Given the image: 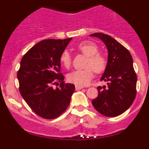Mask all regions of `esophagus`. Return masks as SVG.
<instances>
[{
    "label": "esophagus",
    "instance_id": "1",
    "mask_svg": "<svg viewBox=\"0 0 149 149\" xmlns=\"http://www.w3.org/2000/svg\"><path fill=\"white\" fill-rule=\"evenodd\" d=\"M84 88V86H78V85H76L75 86V89L76 90H79V89H81Z\"/></svg>",
    "mask_w": 149,
    "mask_h": 149
}]
</instances>
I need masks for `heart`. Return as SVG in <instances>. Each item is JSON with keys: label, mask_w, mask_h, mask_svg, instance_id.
<instances>
[{"label": "heart", "mask_w": 149, "mask_h": 149, "mask_svg": "<svg viewBox=\"0 0 149 149\" xmlns=\"http://www.w3.org/2000/svg\"><path fill=\"white\" fill-rule=\"evenodd\" d=\"M77 50L87 56L85 67L83 70H76L68 75L67 78L70 83L78 86H86L89 84L94 77L95 72L100 74L105 70L107 64V59L103 54L98 53V45L92 42H83L77 45ZM61 65L68 68L72 64V57L68 51H64L60 57Z\"/></svg>", "instance_id": "obj_1"}]
</instances>
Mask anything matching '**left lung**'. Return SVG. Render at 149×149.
<instances>
[{
    "label": "left lung",
    "mask_w": 149,
    "mask_h": 149,
    "mask_svg": "<svg viewBox=\"0 0 149 149\" xmlns=\"http://www.w3.org/2000/svg\"><path fill=\"white\" fill-rule=\"evenodd\" d=\"M103 41L108 50V60L101 81L107 87L98 86V97L92 101L93 107L105 116L121 115L130 107L136 95V74L128 50L109 35L91 34Z\"/></svg>",
    "instance_id": "obj_1"
}]
</instances>
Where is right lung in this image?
I'll return each mask as SVG.
<instances>
[{
  "label": "right lung",
  "mask_w": 149,
  "mask_h": 149,
  "mask_svg": "<svg viewBox=\"0 0 149 149\" xmlns=\"http://www.w3.org/2000/svg\"><path fill=\"white\" fill-rule=\"evenodd\" d=\"M72 39L41 41L21 60L17 74L19 92L31 110L43 119L60 116L74 91V85L65 84L60 72V55ZM57 82L60 87L54 90L52 85Z\"/></svg>",
  "instance_id": "obj_1"
}]
</instances>
